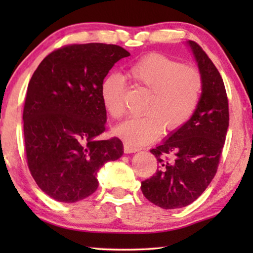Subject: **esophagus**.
<instances>
[{
    "mask_svg": "<svg viewBox=\"0 0 253 253\" xmlns=\"http://www.w3.org/2000/svg\"><path fill=\"white\" fill-rule=\"evenodd\" d=\"M123 148H124V153H126V154H129V153H134V152H138V151H139V148L131 146V145L126 144V143H124V145H123Z\"/></svg>",
    "mask_w": 253,
    "mask_h": 253,
    "instance_id": "obj_1",
    "label": "esophagus"
}]
</instances>
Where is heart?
<instances>
[{
	"label": "heart",
	"mask_w": 253,
	"mask_h": 253,
	"mask_svg": "<svg viewBox=\"0 0 253 253\" xmlns=\"http://www.w3.org/2000/svg\"><path fill=\"white\" fill-rule=\"evenodd\" d=\"M130 81L148 91L144 116L121 123L114 133L133 147L154 140L162 129L172 132L185 126L195 114L204 88L198 69L185 67L160 53L144 55L127 67ZM126 85L121 76L110 74L100 85V99L107 113L119 120L124 115Z\"/></svg>",
	"instance_id": "b5f03b06"
}]
</instances>
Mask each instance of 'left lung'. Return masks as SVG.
I'll use <instances>...</instances> for the list:
<instances>
[{"instance_id":"obj_1","label":"left lung","mask_w":253,"mask_h":253,"mask_svg":"<svg viewBox=\"0 0 253 253\" xmlns=\"http://www.w3.org/2000/svg\"><path fill=\"white\" fill-rule=\"evenodd\" d=\"M188 44L203 76L200 102L185 126L152 148L159 169L140 186L146 199L165 210L188 206L205 191L216 174L229 126L220 72L198 43L190 40Z\"/></svg>"}]
</instances>
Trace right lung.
<instances>
[{
    "label": "right lung",
    "instance_id": "right-lung-1",
    "mask_svg": "<svg viewBox=\"0 0 253 253\" xmlns=\"http://www.w3.org/2000/svg\"><path fill=\"white\" fill-rule=\"evenodd\" d=\"M127 56L116 44H68L47 55L31 78L23 112L27 166L38 186L57 202L91 196L99 169L122 157L119 138H98L107 121L100 85Z\"/></svg>",
    "mask_w": 253,
    "mask_h": 253
}]
</instances>
